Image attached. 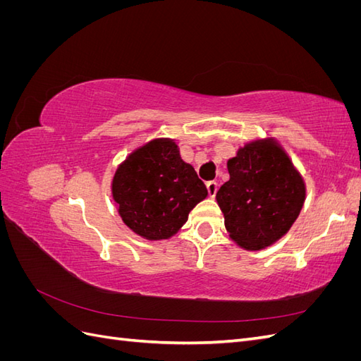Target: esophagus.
I'll list each match as a JSON object with an SVG mask.
<instances>
[{
	"label": "esophagus",
	"mask_w": 361,
	"mask_h": 361,
	"mask_svg": "<svg viewBox=\"0 0 361 361\" xmlns=\"http://www.w3.org/2000/svg\"><path fill=\"white\" fill-rule=\"evenodd\" d=\"M206 188H207V192H209L211 197H215V194L218 191V183L215 180H209L206 182Z\"/></svg>",
	"instance_id": "obj_1"
}]
</instances>
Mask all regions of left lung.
<instances>
[{"instance_id": "left-lung-1", "label": "left lung", "mask_w": 361, "mask_h": 361, "mask_svg": "<svg viewBox=\"0 0 361 361\" xmlns=\"http://www.w3.org/2000/svg\"><path fill=\"white\" fill-rule=\"evenodd\" d=\"M231 174L216 192L232 239L260 250L285 235L301 211L305 187L300 173L274 141H255L227 162Z\"/></svg>"}]
</instances>
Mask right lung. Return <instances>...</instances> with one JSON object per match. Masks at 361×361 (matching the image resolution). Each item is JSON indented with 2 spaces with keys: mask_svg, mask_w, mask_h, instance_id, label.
I'll list each match as a JSON object with an SVG mask.
<instances>
[{
  "mask_svg": "<svg viewBox=\"0 0 361 361\" xmlns=\"http://www.w3.org/2000/svg\"><path fill=\"white\" fill-rule=\"evenodd\" d=\"M206 195L204 183L180 159L173 140H154L137 149L113 179L120 216L146 239H167L176 233Z\"/></svg>",
  "mask_w": 361,
  "mask_h": 361,
  "instance_id": "add662e5",
  "label": "right lung"
}]
</instances>
